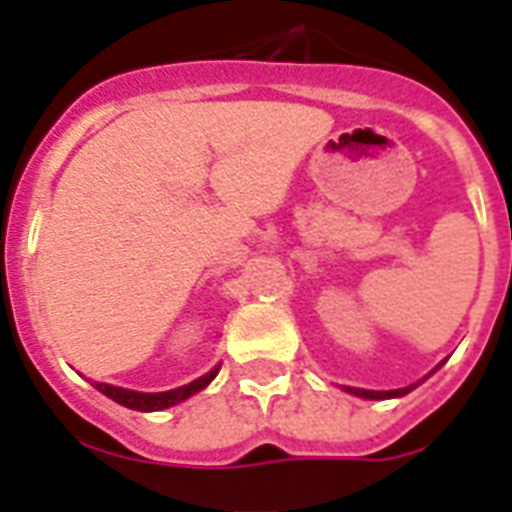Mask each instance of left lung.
Listing matches in <instances>:
<instances>
[{"instance_id":"left-lung-1","label":"left lung","mask_w":512,"mask_h":512,"mask_svg":"<svg viewBox=\"0 0 512 512\" xmlns=\"http://www.w3.org/2000/svg\"><path fill=\"white\" fill-rule=\"evenodd\" d=\"M441 364H444V361H441ZM438 364V366H441ZM436 366V369H438ZM436 369H433V372H436ZM430 372V374H433ZM428 374V377H430ZM422 382H425V377H422L420 382H412V385H406V388H396V390H366V388H350V385H342V390H345V393H350V396H358V398H366V401H382V398H401V396H406V393H412L414 388H417V385H422Z\"/></svg>"}]
</instances>
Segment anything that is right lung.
Returning <instances> with one entry per match:
<instances>
[{
    "mask_svg": "<svg viewBox=\"0 0 512 512\" xmlns=\"http://www.w3.org/2000/svg\"><path fill=\"white\" fill-rule=\"evenodd\" d=\"M217 372H220V364L212 366L207 374H201L188 385H180V388L162 390V393H143V390H130V388H119V385H108V382H92L95 388L108 396L116 404L127 406V409H135V412H162V409H170L175 404H183L185 398L196 396L199 390H204L209 382L215 380Z\"/></svg>",
    "mask_w": 512,
    "mask_h": 512,
    "instance_id": "obj_1",
    "label": "right lung"
}]
</instances>
